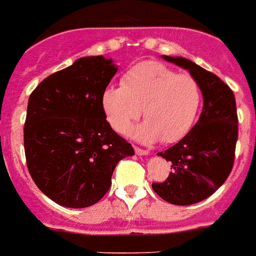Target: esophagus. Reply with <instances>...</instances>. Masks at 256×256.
Returning <instances> with one entry per match:
<instances>
[{
    "label": "esophagus",
    "instance_id": "obj_1",
    "mask_svg": "<svg viewBox=\"0 0 256 256\" xmlns=\"http://www.w3.org/2000/svg\"><path fill=\"white\" fill-rule=\"evenodd\" d=\"M134 153H136L138 156H148L149 154V152L146 149H141L138 148V146H134Z\"/></svg>",
    "mask_w": 256,
    "mask_h": 256
}]
</instances>
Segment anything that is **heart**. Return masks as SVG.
Instances as JSON below:
<instances>
[{"label":"heart","instance_id":"heart-1","mask_svg":"<svg viewBox=\"0 0 256 256\" xmlns=\"http://www.w3.org/2000/svg\"><path fill=\"white\" fill-rule=\"evenodd\" d=\"M201 100V87L190 74H177L160 62H142L124 74L120 87L104 91L102 106L118 134H126L142 110L146 122L132 132L134 138L173 144L193 128Z\"/></svg>","mask_w":256,"mask_h":256}]
</instances>
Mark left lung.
<instances>
[{"mask_svg":"<svg viewBox=\"0 0 256 256\" xmlns=\"http://www.w3.org/2000/svg\"><path fill=\"white\" fill-rule=\"evenodd\" d=\"M197 79L204 108L197 124L182 140L157 153L170 161L172 172L153 190L169 204L193 205L210 197L228 180L234 165L238 140L236 104L232 88L216 74L182 56L162 55Z\"/></svg>","mask_w":256,"mask_h":256,"instance_id":"left-lung-1","label":"left lung"}]
</instances>
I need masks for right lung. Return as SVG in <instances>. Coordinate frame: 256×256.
Here are the masks:
<instances>
[{
    "label": "right lung",
    "instance_id": "right-lung-1",
    "mask_svg": "<svg viewBox=\"0 0 256 256\" xmlns=\"http://www.w3.org/2000/svg\"><path fill=\"white\" fill-rule=\"evenodd\" d=\"M118 71L112 59L84 56L51 74L28 98L24 128L32 181L58 205H95L111 188L120 160L134 156L112 130L102 96Z\"/></svg>",
    "mask_w": 256,
    "mask_h": 256
}]
</instances>
